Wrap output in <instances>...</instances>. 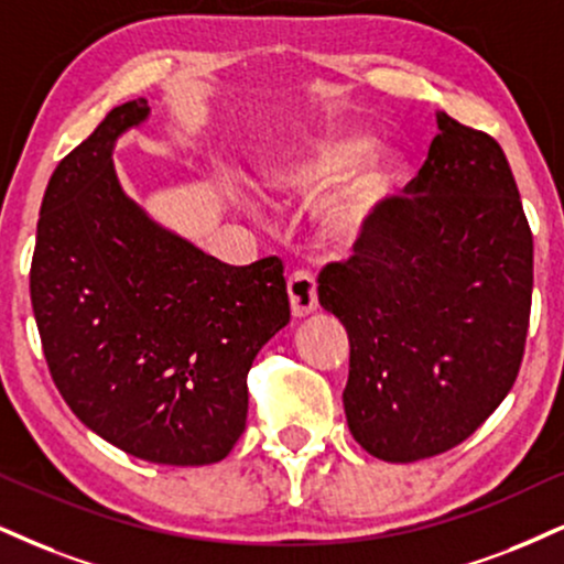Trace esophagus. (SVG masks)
Segmentation results:
<instances>
[{
	"label": "esophagus",
	"mask_w": 564,
	"mask_h": 564,
	"mask_svg": "<svg viewBox=\"0 0 564 564\" xmlns=\"http://www.w3.org/2000/svg\"><path fill=\"white\" fill-rule=\"evenodd\" d=\"M288 293H290V308H293V316H308L311 311H316L318 305L316 280L308 269H297L290 274Z\"/></svg>",
	"instance_id": "esophagus-1"
}]
</instances>
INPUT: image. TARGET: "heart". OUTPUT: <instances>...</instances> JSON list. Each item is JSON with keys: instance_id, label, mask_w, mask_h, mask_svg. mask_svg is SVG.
<instances>
[{"instance_id": "1", "label": "heart", "mask_w": 564, "mask_h": 564, "mask_svg": "<svg viewBox=\"0 0 564 564\" xmlns=\"http://www.w3.org/2000/svg\"><path fill=\"white\" fill-rule=\"evenodd\" d=\"M366 145V138L356 135L326 138L274 177V191L293 196H314L337 183L316 214L318 232L337 248L352 246L360 238L398 175V164L389 154H371L359 163Z\"/></svg>"}]
</instances>
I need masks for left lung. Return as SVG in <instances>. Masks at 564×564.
<instances>
[{
  "instance_id": "obj_1",
  "label": "left lung",
  "mask_w": 564,
  "mask_h": 564,
  "mask_svg": "<svg viewBox=\"0 0 564 564\" xmlns=\"http://www.w3.org/2000/svg\"><path fill=\"white\" fill-rule=\"evenodd\" d=\"M410 183L318 271L350 339V434L387 463L468 440L516 384L533 293V235L495 138L440 112Z\"/></svg>"
}]
</instances>
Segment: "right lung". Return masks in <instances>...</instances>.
Instances as JSON below:
<instances>
[{"label":"right lung","mask_w":564,"mask_h":564,"mask_svg":"<svg viewBox=\"0 0 564 564\" xmlns=\"http://www.w3.org/2000/svg\"><path fill=\"white\" fill-rule=\"evenodd\" d=\"M145 99L115 107L48 180L31 303L54 384L90 431L162 465H208L246 431L248 371L290 322L276 256L248 267L156 227L122 193L112 145Z\"/></svg>","instance_id":"right-lung-1"}]
</instances>
